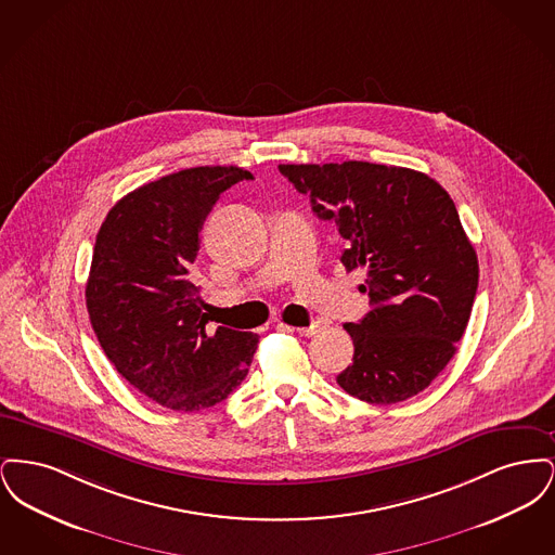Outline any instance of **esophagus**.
Returning <instances> with one entry per match:
<instances>
[{
    "label": "esophagus",
    "mask_w": 555,
    "mask_h": 555,
    "mask_svg": "<svg viewBox=\"0 0 555 555\" xmlns=\"http://www.w3.org/2000/svg\"><path fill=\"white\" fill-rule=\"evenodd\" d=\"M283 326V324H281ZM295 333H299L301 337H312V335H317L318 331H320V324H310V326H295L293 328Z\"/></svg>",
    "instance_id": "esophagus-1"
}]
</instances>
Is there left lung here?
Instances as JSON below:
<instances>
[{
  "label": "left lung",
  "instance_id": "obj_1",
  "mask_svg": "<svg viewBox=\"0 0 555 555\" xmlns=\"http://www.w3.org/2000/svg\"><path fill=\"white\" fill-rule=\"evenodd\" d=\"M318 218L345 238V270H366L370 310L344 328L353 364L337 376L349 396L397 403L448 366L470 320L478 260L448 191L424 172L349 159L281 164Z\"/></svg>",
  "mask_w": 555,
  "mask_h": 555
}]
</instances>
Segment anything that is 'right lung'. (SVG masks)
<instances>
[{
	"instance_id": "add662e5",
	"label": "right lung",
	"mask_w": 555,
	"mask_h": 555,
	"mask_svg": "<svg viewBox=\"0 0 555 555\" xmlns=\"http://www.w3.org/2000/svg\"><path fill=\"white\" fill-rule=\"evenodd\" d=\"M251 172L197 166L125 195L95 238L87 312L107 360L137 391L177 412L210 408L247 376L258 335L218 326L193 285L199 231L218 197Z\"/></svg>"
}]
</instances>
